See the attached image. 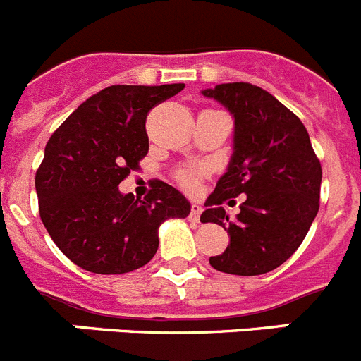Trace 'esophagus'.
Returning a JSON list of instances; mask_svg holds the SVG:
<instances>
[{
    "instance_id": "34e87169",
    "label": "esophagus",
    "mask_w": 361,
    "mask_h": 361,
    "mask_svg": "<svg viewBox=\"0 0 361 361\" xmlns=\"http://www.w3.org/2000/svg\"><path fill=\"white\" fill-rule=\"evenodd\" d=\"M200 215H202V206H200V204H191V212H190L191 219L199 222Z\"/></svg>"
}]
</instances>
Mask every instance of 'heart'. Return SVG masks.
Returning <instances> with one entry per match:
<instances>
[{"label": "heart", "mask_w": 361, "mask_h": 361, "mask_svg": "<svg viewBox=\"0 0 361 361\" xmlns=\"http://www.w3.org/2000/svg\"><path fill=\"white\" fill-rule=\"evenodd\" d=\"M204 173H206V168H204V166H199V164L180 166V168L175 171V180H177V184L180 188L191 191V190H195L200 177H202Z\"/></svg>", "instance_id": "obj_1"}]
</instances>
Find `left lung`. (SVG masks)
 Instances as JSON below:
<instances>
[{"label":"left lung","instance_id":"obj_1","mask_svg":"<svg viewBox=\"0 0 361 361\" xmlns=\"http://www.w3.org/2000/svg\"><path fill=\"white\" fill-rule=\"evenodd\" d=\"M235 117L233 157L206 200L202 222L229 235L222 255L209 258L229 275H264L282 266L304 242L320 208L322 166L302 121L279 99L251 82H224L202 92ZM245 195L229 219L224 202Z\"/></svg>","mask_w":361,"mask_h":361}]
</instances>
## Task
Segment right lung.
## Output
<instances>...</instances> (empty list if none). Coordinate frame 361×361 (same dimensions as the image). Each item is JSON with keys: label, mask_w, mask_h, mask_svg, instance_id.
I'll return each mask as SVG.
<instances>
[{"label": "right lung", "mask_w": 361, "mask_h": 361, "mask_svg": "<svg viewBox=\"0 0 361 361\" xmlns=\"http://www.w3.org/2000/svg\"><path fill=\"white\" fill-rule=\"evenodd\" d=\"M183 88L108 86L49 139L36 171L39 216L75 266L97 275L139 269L157 253L159 226L190 215L186 197L162 180L142 200L117 188L148 153L149 110Z\"/></svg>", "instance_id": "add662e5"}]
</instances>
